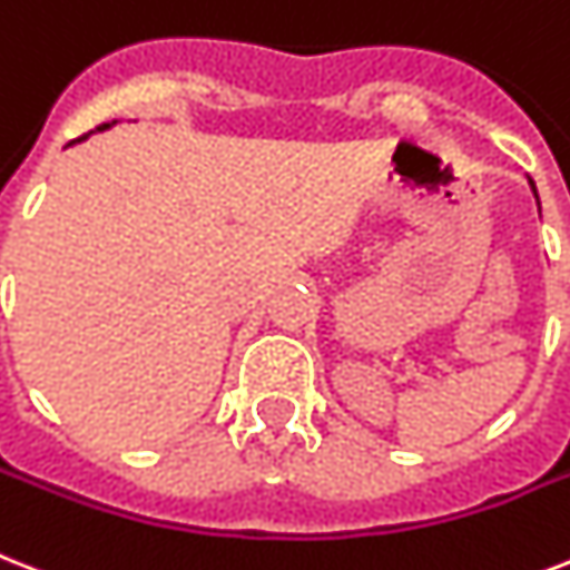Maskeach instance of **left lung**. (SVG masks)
<instances>
[{"mask_svg": "<svg viewBox=\"0 0 570 570\" xmlns=\"http://www.w3.org/2000/svg\"><path fill=\"white\" fill-rule=\"evenodd\" d=\"M530 187H533V193H535V184H533V180H530ZM535 202H539V193H535Z\"/></svg>", "mask_w": 570, "mask_h": 570, "instance_id": "obj_1", "label": "left lung"}]
</instances>
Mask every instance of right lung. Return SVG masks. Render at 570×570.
<instances>
[{
  "mask_svg": "<svg viewBox=\"0 0 570 570\" xmlns=\"http://www.w3.org/2000/svg\"><path fill=\"white\" fill-rule=\"evenodd\" d=\"M110 125H117V122H105V125H99V128H96V131H108ZM92 134V131H90ZM90 134H85V137H78V140H72V142H81V140H87V137H90ZM72 142H69V146H72Z\"/></svg>",
  "mask_w": 570,
  "mask_h": 570,
  "instance_id": "add662e5",
  "label": "right lung"
}]
</instances>
